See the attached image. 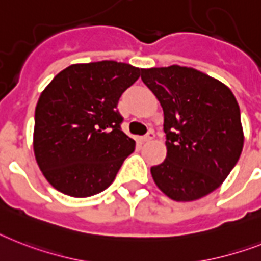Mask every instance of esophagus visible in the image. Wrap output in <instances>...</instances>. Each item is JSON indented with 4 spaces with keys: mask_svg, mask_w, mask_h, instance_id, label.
I'll list each match as a JSON object with an SVG mask.
<instances>
[{
    "mask_svg": "<svg viewBox=\"0 0 261 261\" xmlns=\"http://www.w3.org/2000/svg\"><path fill=\"white\" fill-rule=\"evenodd\" d=\"M154 137H155V133H154V131H152V130H150L149 133H147V134H146L145 137H143V141H145V142H150V141H152V139H154Z\"/></svg>",
    "mask_w": 261,
    "mask_h": 261,
    "instance_id": "1",
    "label": "esophagus"
}]
</instances>
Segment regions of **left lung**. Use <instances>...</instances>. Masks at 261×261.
I'll list each match as a JSON object with an SVG mask.
<instances>
[{
	"label": "left lung",
	"mask_w": 261,
	"mask_h": 261,
	"mask_svg": "<svg viewBox=\"0 0 261 261\" xmlns=\"http://www.w3.org/2000/svg\"><path fill=\"white\" fill-rule=\"evenodd\" d=\"M164 109L166 160L151 167L156 186L174 201H194L229 175L244 145L240 107L219 80L188 67L142 69Z\"/></svg>",
	"instance_id": "8db88e82"
}]
</instances>
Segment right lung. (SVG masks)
I'll return each mask as SVG.
<instances>
[{
  "instance_id": "right-lung-1",
  "label": "right lung",
  "mask_w": 261,
  "mask_h": 261,
  "mask_svg": "<svg viewBox=\"0 0 261 261\" xmlns=\"http://www.w3.org/2000/svg\"><path fill=\"white\" fill-rule=\"evenodd\" d=\"M142 69L112 60L72 64L57 73L36 106L33 149L59 192L90 197L107 189L135 149L118 101Z\"/></svg>"
}]
</instances>
